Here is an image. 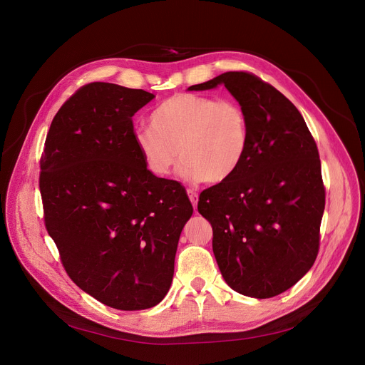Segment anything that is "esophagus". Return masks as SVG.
Masks as SVG:
<instances>
[{
	"label": "esophagus",
	"instance_id": "34e87169",
	"mask_svg": "<svg viewBox=\"0 0 365 365\" xmlns=\"http://www.w3.org/2000/svg\"><path fill=\"white\" fill-rule=\"evenodd\" d=\"M187 195H189V199H190L193 207H196V206H197V200H199L197 193H196L193 189H187Z\"/></svg>",
	"mask_w": 365,
	"mask_h": 365
}]
</instances>
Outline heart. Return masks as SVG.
<instances>
[{"instance_id":"obj_1","label":"heart","mask_w":365,"mask_h":365,"mask_svg":"<svg viewBox=\"0 0 365 365\" xmlns=\"http://www.w3.org/2000/svg\"><path fill=\"white\" fill-rule=\"evenodd\" d=\"M150 123L134 133V143L155 176H168L180 158L185 179L221 183L247 158L250 124L235 99L176 93L151 113Z\"/></svg>"}]
</instances>
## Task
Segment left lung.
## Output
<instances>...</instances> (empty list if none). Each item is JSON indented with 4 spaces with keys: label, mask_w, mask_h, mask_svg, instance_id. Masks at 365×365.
<instances>
[{
    "label": "left lung",
    "mask_w": 365,
    "mask_h": 365,
    "mask_svg": "<svg viewBox=\"0 0 365 365\" xmlns=\"http://www.w3.org/2000/svg\"><path fill=\"white\" fill-rule=\"evenodd\" d=\"M224 83L247 113L250 148L240 169L199 195L212 225V250L235 292L267 299L314 266L325 186L319 151L302 114L274 86L250 72H225L189 91Z\"/></svg>",
    "instance_id": "8db88e82"
}]
</instances>
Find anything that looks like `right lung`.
Wrapping results in <instances>:
<instances>
[{"label": "right lung", "mask_w": 365, "mask_h": 365, "mask_svg": "<svg viewBox=\"0 0 365 365\" xmlns=\"http://www.w3.org/2000/svg\"><path fill=\"white\" fill-rule=\"evenodd\" d=\"M153 98L108 82L81 86L51 121L40 159L44 225L68 276L118 310L163 300L193 212L185 187L154 176L135 147L133 115Z\"/></svg>", "instance_id": "obj_1"}]
</instances>
